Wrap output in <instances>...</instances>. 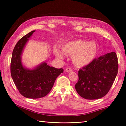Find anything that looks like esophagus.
<instances>
[{
    "label": "esophagus",
    "mask_w": 126,
    "mask_h": 126,
    "mask_svg": "<svg viewBox=\"0 0 126 126\" xmlns=\"http://www.w3.org/2000/svg\"><path fill=\"white\" fill-rule=\"evenodd\" d=\"M72 71V70L69 68H67L65 69V72H71Z\"/></svg>",
    "instance_id": "esophagus-1"
}]
</instances>
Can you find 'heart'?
<instances>
[{
	"instance_id": "1",
	"label": "heart",
	"mask_w": 126,
	"mask_h": 126,
	"mask_svg": "<svg viewBox=\"0 0 126 126\" xmlns=\"http://www.w3.org/2000/svg\"><path fill=\"white\" fill-rule=\"evenodd\" d=\"M62 50L65 54L72 55L73 63L78 67H83L89 64L96 57L98 48L94 42L83 40H74L65 43L62 46ZM53 52L59 59H64V54L57 48Z\"/></svg>"
}]
</instances>
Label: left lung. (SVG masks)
I'll use <instances>...</instances> for the list:
<instances>
[{"instance_id":"1","label":"left lung","mask_w":126,"mask_h":126,"mask_svg":"<svg viewBox=\"0 0 126 126\" xmlns=\"http://www.w3.org/2000/svg\"><path fill=\"white\" fill-rule=\"evenodd\" d=\"M118 59L115 52L95 58L78 71L75 88L78 94L87 99L103 97L109 92L118 73Z\"/></svg>"}]
</instances>
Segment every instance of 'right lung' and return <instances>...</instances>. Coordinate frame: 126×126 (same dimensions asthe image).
Listing matches in <instances>:
<instances>
[{"label":"right lung","instance_id":"add662e5","mask_svg":"<svg viewBox=\"0 0 126 126\" xmlns=\"http://www.w3.org/2000/svg\"><path fill=\"white\" fill-rule=\"evenodd\" d=\"M35 31L24 35L16 44L10 63L12 78L17 89L23 96L32 99L40 98L47 95L57 77L63 72L62 68L50 67L45 62L31 69L23 65V52Z\"/></svg>","mask_w":126,"mask_h":126}]
</instances>
